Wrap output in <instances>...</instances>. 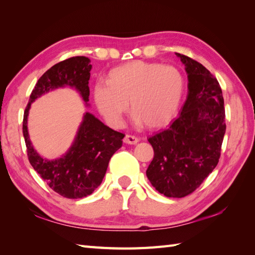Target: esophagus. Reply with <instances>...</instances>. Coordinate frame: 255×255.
<instances>
[{"label":"esophagus","mask_w":255,"mask_h":255,"mask_svg":"<svg viewBox=\"0 0 255 255\" xmlns=\"http://www.w3.org/2000/svg\"><path fill=\"white\" fill-rule=\"evenodd\" d=\"M124 142L126 144H137L139 142V139L134 136H130V134H126L124 138Z\"/></svg>","instance_id":"1"}]
</instances>
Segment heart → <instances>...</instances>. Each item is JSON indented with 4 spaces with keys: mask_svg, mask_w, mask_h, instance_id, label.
<instances>
[{
    "mask_svg": "<svg viewBox=\"0 0 255 255\" xmlns=\"http://www.w3.org/2000/svg\"><path fill=\"white\" fill-rule=\"evenodd\" d=\"M106 82L96 84L92 94L97 110L113 127L122 126L129 106L136 125L163 127L176 116L185 93L180 70L155 62L123 63L110 70Z\"/></svg>",
    "mask_w": 255,
    "mask_h": 255,
    "instance_id": "b5f03b06",
    "label": "heart"
}]
</instances>
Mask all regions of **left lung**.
<instances>
[{
	"instance_id": "left-lung-1",
	"label": "left lung",
	"mask_w": 255,
	"mask_h": 255,
	"mask_svg": "<svg viewBox=\"0 0 255 255\" xmlns=\"http://www.w3.org/2000/svg\"><path fill=\"white\" fill-rule=\"evenodd\" d=\"M175 55L185 66L186 101L171 126L148 139L154 156L147 176L159 193L181 198L193 193L218 164L226 122L217 79L202 63Z\"/></svg>"
}]
</instances>
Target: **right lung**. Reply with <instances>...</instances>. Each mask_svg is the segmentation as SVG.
<instances>
[{
  "label": "right lung",
  "instance_id": "right-lung-1",
  "mask_svg": "<svg viewBox=\"0 0 255 255\" xmlns=\"http://www.w3.org/2000/svg\"><path fill=\"white\" fill-rule=\"evenodd\" d=\"M91 60L72 57L59 62L41 75L32 90L24 113L23 134L31 166L51 189L67 198H82L100 186L113 154L122 147L125 134L113 130L93 114L85 112L69 149L56 159L37 152L28 133V115L32 103L58 89L77 91L85 106H90L89 80Z\"/></svg>",
  "mask_w": 255,
  "mask_h": 255
}]
</instances>
